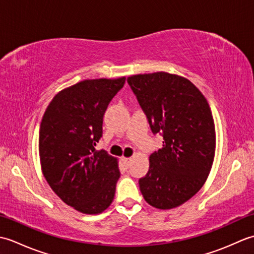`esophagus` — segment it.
I'll list each match as a JSON object with an SVG mask.
<instances>
[{
    "instance_id": "obj_1",
    "label": "esophagus",
    "mask_w": 254,
    "mask_h": 254,
    "mask_svg": "<svg viewBox=\"0 0 254 254\" xmlns=\"http://www.w3.org/2000/svg\"><path fill=\"white\" fill-rule=\"evenodd\" d=\"M131 160H132V158L130 157V158H123V163H124V166L127 167H128V165H130V163H131Z\"/></svg>"
}]
</instances>
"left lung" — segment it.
<instances>
[{
    "label": "left lung",
    "mask_w": 254,
    "mask_h": 254,
    "mask_svg": "<svg viewBox=\"0 0 254 254\" xmlns=\"http://www.w3.org/2000/svg\"><path fill=\"white\" fill-rule=\"evenodd\" d=\"M127 83L163 148L149 156L138 180L148 204L169 209L190 199L206 181L215 155V124L207 100L190 80L166 72L138 74Z\"/></svg>",
    "instance_id": "obj_1"
}]
</instances>
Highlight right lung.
Returning a JSON list of instances; mask_svg holds the SVG:
<instances>
[{"mask_svg":"<svg viewBox=\"0 0 254 254\" xmlns=\"http://www.w3.org/2000/svg\"><path fill=\"white\" fill-rule=\"evenodd\" d=\"M126 77L86 79L55 96L42 118L39 155L44 176L64 203L84 214L109 207L120 178L118 161L96 150L105 112Z\"/></svg>","mask_w":254,"mask_h":254,"instance_id":"1","label":"right lung"}]
</instances>
